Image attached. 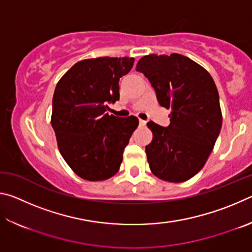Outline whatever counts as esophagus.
Segmentation results:
<instances>
[{"label": "esophagus", "instance_id": "1", "mask_svg": "<svg viewBox=\"0 0 252 252\" xmlns=\"http://www.w3.org/2000/svg\"><path fill=\"white\" fill-rule=\"evenodd\" d=\"M139 123H140V126H146V125H147V121H146V120H141V119H140Z\"/></svg>", "mask_w": 252, "mask_h": 252}]
</instances>
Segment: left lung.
Returning a JSON list of instances; mask_svg holds the SVG:
<instances>
[{
  "label": "left lung",
  "instance_id": "1",
  "mask_svg": "<svg viewBox=\"0 0 252 252\" xmlns=\"http://www.w3.org/2000/svg\"><path fill=\"white\" fill-rule=\"evenodd\" d=\"M150 81L159 104L171 108L170 125L148 122L153 139L146 147L155 176L182 182L206 163L218 139L222 116L211 75L185 55H146L135 67Z\"/></svg>",
  "mask_w": 252,
  "mask_h": 252
}]
</instances>
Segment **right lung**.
<instances>
[{
    "label": "right lung",
    "instance_id": "add662e5",
    "mask_svg": "<svg viewBox=\"0 0 252 252\" xmlns=\"http://www.w3.org/2000/svg\"><path fill=\"white\" fill-rule=\"evenodd\" d=\"M133 58L80 61L54 90L51 125L59 150L70 168L85 180L100 181L120 169L123 151L139 120L106 112L120 99L119 80L133 66Z\"/></svg>",
    "mask_w": 252,
    "mask_h": 252
}]
</instances>
